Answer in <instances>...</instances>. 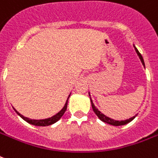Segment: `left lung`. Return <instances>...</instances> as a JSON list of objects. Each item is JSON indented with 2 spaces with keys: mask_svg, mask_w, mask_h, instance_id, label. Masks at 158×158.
I'll return each instance as SVG.
<instances>
[{
  "mask_svg": "<svg viewBox=\"0 0 158 158\" xmlns=\"http://www.w3.org/2000/svg\"><path fill=\"white\" fill-rule=\"evenodd\" d=\"M134 48H135V52H136V53H137V55L139 56V57L140 60H141V62H142L143 65L145 67V64H144V61H143V56L142 55L140 54L139 52L138 51V49L136 48V47L135 46V44H134ZM89 98H90V101H91V104H92V107H93V110H94V111L95 112V114H96L97 115H98V117L100 119V120H102V121H103V122L105 123H107V124H109V125H115V126H120V125H126V124H128V123H130V121H132L134 119H135L136 116H137V115H135V116H133V117L130 118V119H127V120H113V119H111V118L108 117V116H106V115H105L104 114H102V113L100 111V110L98 109V108L95 106V105L94 104V102H93V100L91 99V97H90V94L89 93Z\"/></svg>",
  "mask_w": 158,
  "mask_h": 158,
  "instance_id": "1",
  "label": "left lung"
}]
</instances>
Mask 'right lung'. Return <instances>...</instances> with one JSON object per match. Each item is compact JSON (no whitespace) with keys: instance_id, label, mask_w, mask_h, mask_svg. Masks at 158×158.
Masks as SVG:
<instances>
[{"instance_id":"obj_1","label":"right lung","mask_w":158,"mask_h":158,"mask_svg":"<svg viewBox=\"0 0 158 158\" xmlns=\"http://www.w3.org/2000/svg\"><path fill=\"white\" fill-rule=\"evenodd\" d=\"M70 96V94H69V97H68V98H67L66 102H65V103H64V106L62 107V109L60 110L59 112H57L56 115H52V117L49 118H46V119H41V120H34V119H29L28 117H25V116H23V115H21L20 113L17 111V110L14 108V110H15V112L18 114L19 116H20L23 120H24L26 122H28V124H30V125H36V126H48V125H52L54 123L57 122L58 120L60 119V118L63 116V115L65 112V110L67 109V103H68V100H69V98Z\"/></svg>"}]
</instances>
